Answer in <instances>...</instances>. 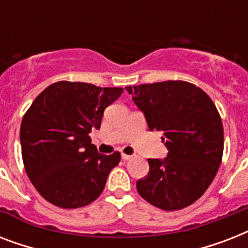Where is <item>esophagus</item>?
<instances>
[{
  "instance_id": "1",
  "label": "esophagus",
  "mask_w": 248,
  "mask_h": 248,
  "mask_svg": "<svg viewBox=\"0 0 248 248\" xmlns=\"http://www.w3.org/2000/svg\"><path fill=\"white\" fill-rule=\"evenodd\" d=\"M134 158V155H124V153H122V159L124 161H128V159Z\"/></svg>"
}]
</instances>
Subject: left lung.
<instances>
[{"instance_id": "1", "label": "left lung", "mask_w": 248, "mask_h": 248, "mask_svg": "<svg viewBox=\"0 0 248 248\" xmlns=\"http://www.w3.org/2000/svg\"><path fill=\"white\" fill-rule=\"evenodd\" d=\"M151 131L163 134V159L149 158V172L136 183L144 200L166 211L194 203L214 180L221 163L224 130L207 93L184 81L127 86Z\"/></svg>"}]
</instances>
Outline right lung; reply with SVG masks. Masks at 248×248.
I'll use <instances>...</instances> for the list:
<instances>
[{
  "instance_id": "add662e5",
  "label": "right lung",
  "mask_w": 248,
  "mask_h": 248,
  "mask_svg": "<svg viewBox=\"0 0 248 248\" xmlns=\"http://www.w3.org/2000/svg\"><path fill=\"white\" fill-rule=\"evenodd\" d=\"M122 93L121 87L60 81L46 87L27 110L21 157L29 180L50 203L83 207L101 194L121 155H100L89 134L100 128L104 109Z\"/></svg>"
}]
</instances>
